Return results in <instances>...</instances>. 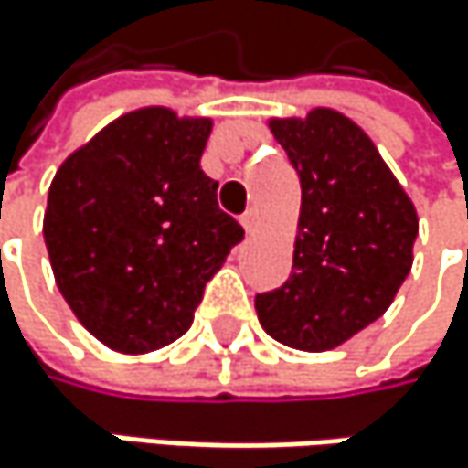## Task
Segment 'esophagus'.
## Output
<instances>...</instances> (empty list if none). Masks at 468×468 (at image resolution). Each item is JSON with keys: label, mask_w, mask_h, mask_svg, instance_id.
Listing matches in <instances>:
<instances>
[{"label": "esophagus", "mask_w": 468, "mask_h": 468, "mask_svg": "<svg viewBox=\"0 0 468 468\" xmlns=\"http://www.w3.org/2000/svg\"><path fill=\"white\" fill-rule=\"evenodd\" d=\"M258 221H261V218H258V210H247V213L241 216V224H244V229L250 232V236L258 229Z\"/></svg>", "instance_id": "1"}]
</instances>
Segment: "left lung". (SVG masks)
Listing matches in <instances>:
<instances>
[{
    "instance_id": "1",
    "label": "left lung",
    "mask_w": 468,
    "mask_h": 468,
    "mask_svg": "<svg viewBox=\"0 0 468 468\" xmlns=\"http://www.w3.org/2000/svg\"><path fill=\"white\" fill-rule=\"evenodd\" d=\"M303 186L291 277L255 296L263 330L327 352L378 322L413 266L419 216L388 163L333 108L269 119Z\"/></svg>"
}]
</instances>
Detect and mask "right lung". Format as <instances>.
Instances as JSON below:
<instances>
[{"label": "right lung", "instance_id": "1", "mask_svg": "<svg viewBox=\"0 0 468 468\" xmlns=\"http://www.w3.org/2000/svg\"><path fill=\"white\" fill-rule=\"evenodd\" d=\"M213 119L149 105L74 149L49 186L44 241L80 324L108 349L146 355L188 333L205 282L244 227L202 172Z\"/></svg>", "mask_w": 468, "mask_h": 468}]
</instances>
